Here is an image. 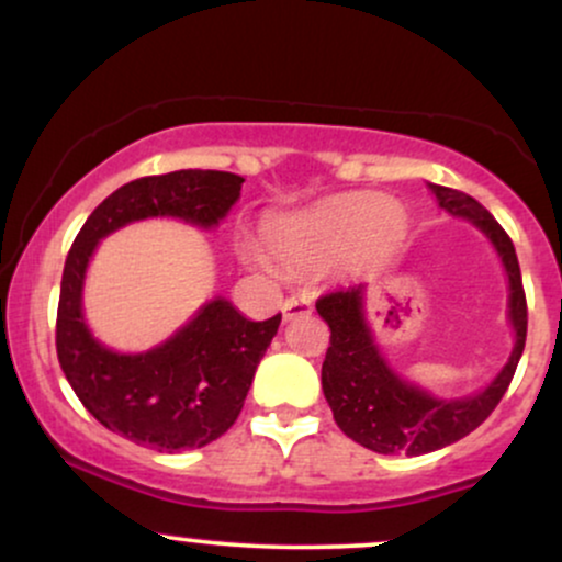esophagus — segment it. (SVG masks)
<instances>
[{"instance_id":"1","label":"esophagus","mask_w":562,"mask_h":562,"mask_svg":"<svg viewBox=\"0 0 562 562\" xmlns=\"http://www.w3.org/2000/svg\"><path fill=\"white\" fill-rule=\"evenodd\" d=\"M301 314H312V301L303 299V295H290V299L282 303V317L295 319Z\"/></svg>"}]
</instances>
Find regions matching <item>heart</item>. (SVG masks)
Masks as SVG:
<instances>
[{"mask_svg":"<svg viewBox=\"0 0 562 562\" xmlns=\"http://www.w3.org/2000/svg\"><path fill=\"white\" fill-rule=\"evenodd\" d=\"M404 229L406 216L396 200L357 192L325 200L312 211L269 218L263 243L277 261L301 269L330 263L346 254L372 259L396 245ZM240 254L259 269L274 267L267 250L254 243H243Z\"/></svg>","mask_w":562,"mask_h":562,"instance_id":"obj_1","label":"heart"}]
</instances>
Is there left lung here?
Returning <instances> with one entry per match:
<instances>
[{
	"label": "left lung",
	"mask_w": 562,
	"mask_h": 562,
	"mask_svg": "<svg viewBox=\"0 0 562 562\" xmlns=\"http://www.w3.org/2000/svg\"><path fill=\"white\" fill-rule=\"evenodd\" d=\"M430 190L438 205L451 216L470 218L492 240L505 263L515 348L486 391L447 402L406 383L380 357L364 319V285H348L319 295L317 312L330 327V348L322 362V391L338 428L378 454H428L473 434L502 402L526 346L528 306L524 277L509 235L475 198L441 184H430Z\"/></svg>",
	"instance_id": "left-lung-1"
}]
</instances>
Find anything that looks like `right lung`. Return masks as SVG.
Masks as SVG:
<instances>
[{"mask_svg": "<svg viewBox=\"0 0 562 562\" xmlns=\"http://www.w3.org/2000/svg\"><path fill=\"white\" fill-rule=\"evenodd\" d=\"M243 182L237 173L200 169L134 179L97 205L68 250L57 303V359L94 420L142 447L171 454L227 434L282 317L250 322L229 301L214 299L166 344L145 353H115L83 325L87 263L102 237L139 218L177 216L214 227L240 198Z\"/></svg>", "mask_w": 562, "mask_h": 562, "instance_id": "obj_1", "label": "right lung"}]
</instances>
